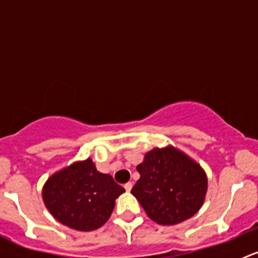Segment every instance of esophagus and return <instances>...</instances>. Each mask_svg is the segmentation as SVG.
I'll use <instances>...</instances> for the list:
<instances>
[{"instance_id": "esophagus-1", "label": "esophagus", "mask_w": 258, "mask_h": 258, "mask_svg": "<svg viewBox=\"0 0 258 258\" xmlns=\"http://www.w3.org/2000/svg\"><path fill=\"white\" fill-rule=\"evenodd\" d=\"M132 186H134V183H132V182H127V183H124V189H126V191H131L132 189Z\"/></svg>"}]
</instances>
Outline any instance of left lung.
<instances>
[{
    "mask_svg": "<svg viewBox=\"0 0 258 258\" xmlns=\"http://www.w3.org/2000/svg\"><path fill=\"white\" fill-rule=\"evenodd\" d=\"M137 171L141 177L131 194L158 225L183 222L204 205L209 187L206 172L178 148L167 146L148 151Z\"/></svg>",
    "mask_w": 258,
    "mask_h": 258,
    "instance_id": "obj_1",
    "label": "left lung"
}]
</instances>
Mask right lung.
Wrapping results in <instances>:
<instances>
[{"label":"right lung","instance_id":"obj_1","mask_svg":"<svg viewBox=\"0 0 258 258\" xmlns=\"http://www.w3.org/2000/svg\"><path fill=\"white\" fill-rule=\"evenodd\" d=\"M124 192L112 176L98 172L91 158L54 172L42 188L46 209L58 222L76 231H93L105 225L116 199Z\"/></svg>","mask_w":258,"mask_h":258}]
</instances>
